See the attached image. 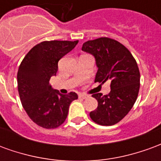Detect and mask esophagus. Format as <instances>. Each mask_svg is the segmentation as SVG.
Here are the masks:
<instances>
[{"label": "esophagus", "mask_w": 161, "mask_h": 161, "mask_svg": "<svg viewBox=\"0 0 161 161\" xmlns=\"http://www.w3.org/2000/svg\"><path fill=\"white\" fill-rule=\"evenodd\" d=\"M78 97L80 98V99H86V98L88 97V96H86V95L84 94H79L78 95Z\"/></svg>", "instance_id": "34e87169"}]
</instances>
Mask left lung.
I'll use <instances>...</instances> for the list:
<instances>
[{"label": "left lung", "mask_w": 161, "mask_h": 161, "mask_svg": "<svg viewBox=\"0 0 161 161\" xmlns=\"http://www.w3.org/2000/svg\"><path fill=\"white\" fill-rule=\"evenodd\" d=\"M92 54L98 67L95 82H110L108 95L95 93L97 108L90 113L92 121L102 126H111L122 120L133 108L140 90V70L131 53L115 40L102 37L88 40L82 46Z\"/></svg>", "instance_id": "8db88e82"}]
</instances>
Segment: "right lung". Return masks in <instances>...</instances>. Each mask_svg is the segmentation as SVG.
Listing matches in <instances>:
<instances>
[{
  "label": "right lung",
  "mask_w": 161,
  "mask_h": 161,
  "mask_svg": "<svg viewBox=\"0 0 161 161\" xmlns=\"http://www.w3.org/2000/svg\"><path fill=\"white\" fill-rule=\"evenodd\" d=\"M78 40L43 41L33 46L20 63L17 73L18 91L23 108L30 119L44 128L63 124L75 92L60 94L50 85L58 71V63L76 46Z\"/></svg>",
  "instance_id": "obj_1"
}]
</instances>
